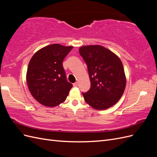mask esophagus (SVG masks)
Segmentation results:
<instances>
[{"mask_svg": "<svg viewBox=\"0 0 157 157\" xmlns=\"http://www.w3.org/2000/svg\"><path fill=\"white\" fill-rule=\"evenodd\" d=\"M78 86V82H75V83L73 84V86L76 87V86Z\"/></svg>", "mask_w": 157, "mask_h": 157, "instance_id": "1", "label": "esophagus"}]
</instances>
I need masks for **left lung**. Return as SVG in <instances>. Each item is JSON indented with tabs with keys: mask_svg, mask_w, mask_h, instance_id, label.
I'll return each instance as SVG.
<instances>
[{
	"mask_svg": "<svg viewBox=\"0 0 157 157\" xmlns=\"http://www.w3.org/2000/svg\"><path fill=\"white\" fill-rule=\"evenodd\" d=\"M86 62L91 87L82 93L84 100L97 110H105L118 102L124 94L126 77L121 59L101 45L79 48Z\"/></svg>",
	"mask_w": 157,
	"mask_h": 157,
	"instance_id": "obj_1",
	"label": "left lung"
}]
</instances>
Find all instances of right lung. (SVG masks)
<instances>
[{"label": "right lung", "instance_id": "add662e5", "mask_svg": "<svg viewBox=\"0 0 157 157\" xmlns=\"http://www.w3.org/2000/svg\"><path fill=\"white\" fill-rule=\"evenodd\" d=\"M73 46L53 44L33 56L28 65L26 80L29 91L42 105L54 107L65 101L73 87L67 81L62 62Z\"/></svg>", "mask_w": 157, "mask_h": 157}]
</instances>
